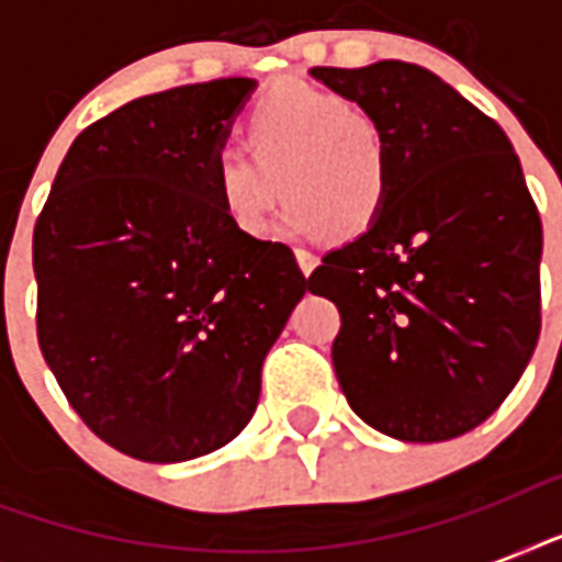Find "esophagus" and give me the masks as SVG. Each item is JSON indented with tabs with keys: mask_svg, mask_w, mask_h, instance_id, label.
I'll use <instances>...</instances> for the list:
<instances>
[{
	"mask_svg": "<svg viewBox=\"0 0 562 562\" xmlns=\"http://www.w3.org/2000/svg\"><path fill=\"white\" fill-rule=\"evenodd\" d=\"M317 262H321V259H317L315 254H312V250H306V247H297V265H300V271L306 273H312L317 268Z\"/></svg>",
	"mask_w": 562,
	"mask_h": 562,
	"instance_id": "obj_1",
	"label": "esophagus"
}]
</instances>
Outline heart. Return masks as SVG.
I'll list each match as a JSON object with an SVG mask.
<instances>
[{
    "mask_svg": "<svg viewBox=\"0 0 562 562\" xmlns=\"http://www.w3.org/2000/svg\"><path fill=\"white\" fill-rule=\"evenodd\" d=\"M247 148L215 162V194L224 215L250 238L271 233L283 180L291 194L282 229L294 238L364 227L379 215L387 187V145L364 110L347 95L312 83L265 92L245 119Z\"/></svg>",
    "mask_w": 562,
    "mask_h": 562,
    "instance_id": "b5f03b06",
    "label": "heart"
}]
</instances>
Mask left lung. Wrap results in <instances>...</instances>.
I'll list each match as a JSON object with an SVG mask.
<instances>
[{
  "instance_id": "8db88e82",
  "label": "left lung",
  "mask_w": 562,
  "mask_h": 562,
  "mask_svg": "<svg viewBox=\"0 0 562 562\" xmlns=\"http://www.w3.org/2000/svg\"><path fill=\"white\" fill-rule=\"evenodd\" d=\"M308 75L373 116L391 169L379 215L308 277L341 312L344 396L405 443L467 435L514 391L540 338L542 224L519 157L493 119L417 64Z\"/></svg>"
}]
</instances>
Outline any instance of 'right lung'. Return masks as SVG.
<instances>
[{"label": "right lung", "instance_id": "right-lung-1", "mask_svg": "<svg viewBox=\"0 0 562 562\" xmlns=\"http://www.w3.org/2000/svg\"><path fill=\"white\" fill-rule=\"evenodd\" d=\"M254 90V78L187 83L92 122L34 227L43 359L83 423L139 461L229 443L306 294L291 247L245 236L215 194Z\"/></svg>", "mask_w": 562, "mask_h": 562}]
</instances>
